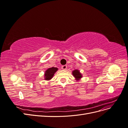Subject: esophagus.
Listing matches in <instances>:
<instances>
[{
	"label": "esophagus",
	"mask_w": 128,
	"mask_h": 128,
	"mask_svg": "<svg viewBox=\"0 0 128 128\" xmlns=\"http://www.w3.org/2000/svg\"><path fill=\"white\" fill-rule=\"evenodd\" d=\"M61 68H62V69H63V70H66V69H67V66L66 65H64L61 67Z\"/></svg>",
	"instance_id": "obj_1"
}]
</instances>
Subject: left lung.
<instances>
[{
	"instance_id": "obj_1",
	"label": "left lung",
	"mask_w": 128,
	"mask_h": 128,
	"mask_svg": "<svg viewBox=\"0 0 128 128\" xmlns=\"http://www.w3.org/2000/svg\"><path fill=\"white\" fill-rule=\"evenodd\" d=\"M72 75L74 76L76 80H79L82 77V75L81 74V73L78 70H77V69L73 70L72 72Z\"/></svg>"
}]
</instances>
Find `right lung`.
Returning a JSON list of instances; mask_svg holds the SVG:
<instances>
[{"mask_svg": "<svg viewBox=\"0 0 128 128\" xmlns=\"http://www.w3.org/2000/svg\"><path fill=\"white\" fill-rule=\"evenodd\" d=\"M58 68L52 67L50 68L45 71L44 74V79L45 80H50L52 79L53 76L54 75L55 72L58 70Z\"/></svg>", "mask_w": 128, "mask_h": 128, "instance_id": "add662e5", "label": "right lung"}]
</instances>
